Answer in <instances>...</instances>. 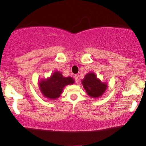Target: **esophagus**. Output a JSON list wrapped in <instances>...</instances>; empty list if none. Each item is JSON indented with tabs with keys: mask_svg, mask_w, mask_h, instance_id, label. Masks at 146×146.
<instances>
[{
	"mask_svg": "<svg viewBox=\"0 0 146 146\" xmlns=\"http://www.w3.org/2000/svg\"><path fill=\"white\" fill-rule=\"evenodd\" d=\"M78 75H75V76H74V78H75V82H76V83H78V82H79V78H78Z\"/></svg>",
	"mask_w": 146,
	"mask_h": 146,
	"instance_id": "esophagus-1",
	"label": "esophagus"
}]
</instances>
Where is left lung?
I'll list each match as a JSON object with an SVG mask.
<instances>
[{
	"label": "left lung",
	"mask_w": 146,
	"mask_h": 146,
	"mask_svg": "<svg viewBox=\"0 0 146 146\" xmlns=\"http://www.w3.org/2000/svg\"><path fill=\"white\" fill-rule=\"evenodd\" d=\"M82 84L87 94L92 98H101L108 88L107 84L97 78L94 72L87 73L82 80Z\"/></svg>",
	"instance_id": "8db88e82"
}]
</instances>
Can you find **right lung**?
<instances>
[{"mask_svg": "<svg viewBox=\"0 0 146 146\" xmlns=\"http://www.w3.org/2000/svg\"><path fill=\"white\" fill-rule=\"evenodd\" d=\"M74 82L75 80L71 77L65 78L61 72L56 71L49 78L40 80L38 85L42 95L53 100L60 98L65 86Z\"/></svg>", "mask_w": 146, "mask_h": 146, "instance_id": "1", "label": "right lung"}]
</instances>
